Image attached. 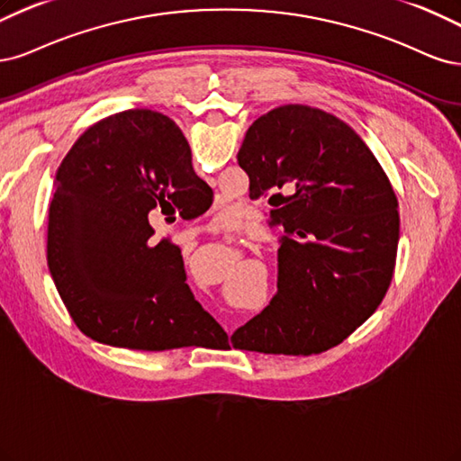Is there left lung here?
<instances>
[{
	"label": "left lung",
	"instance_id": "obj_1",
	"mask_svg": "<svg viewBox=\"0 0 461 461\" xmlns=\"http://www.w3.org/2000/svg\"><path fill=\"white\" fill-rule=\"evenodd\" d=\"M237 162L249 197H270L284 235L277 293L231 335L233 347L289 356L337 347L391 285L400 221L387 174L347 122L308 105L257 118Z\"/></svg>",
	"mask_w": 461,
	"mask_h": 461
}]
</instances>
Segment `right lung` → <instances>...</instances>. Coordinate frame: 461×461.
<instances>
[{"mask_svg": "<svg viewBox=\"0 0 461 461\" xmlns=\"http://www.w3.org/2000/svg\"><path fill=\"white\" fill-rule=\"evenodd\" d=\"M211 204L168 116L130 109L87 128L57 170L48 224L50 272L78 330L145 352L226 340L187 285L180 247L149 226L153 211L168 220Z\"/></svg>", "mask_w": 461, "mask_h": 461, "instance_id": "right-lung-1", "label": "right lung"}]
</instances>
